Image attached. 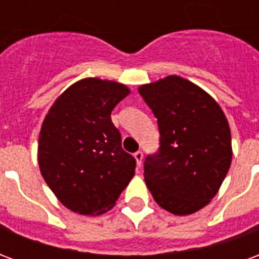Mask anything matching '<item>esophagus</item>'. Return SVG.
<instances>
[{
    "label": "esophagus",
    "instance_id": "esophagus-1",
    "mask_svg": "<svg viewBox=\"0 0 259 259\" xmlns=\"http://www.w3.org/2000/svg\"><path fill=\"white\" fill-rule=\"evenodd\" d=\"M135 158H136V162L139 166H141V163H143V152L137 151L135 152Z\"/></svg>",
    "mask_w": 259,
    "mask_h": 259
}]
</instances>
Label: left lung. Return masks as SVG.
<instances>
[{
	"instance_id": "left-lung-1",
	"label": "left lung",
	"mask_w": 259,
	"mask_h": 259,
	"mask_svg": "<svg viewBox=\"0 0 259 259\" xmlns=\"http://www.w3.org/2000/svg\"><path fill=\"white\" fill-rule=\"evenodd\" d=\"M158 120L159 148L144 161L154 200L175 215H190L215 197L232 162L228 119L205 91L179 76L139 89Z\"/></svg>"
}]
</instances>
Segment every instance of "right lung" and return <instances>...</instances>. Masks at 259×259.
Masks as SVG:
<instances>
[{"label": "right lung", "instance_id": "add662e5", "mask_svg": "<svg viewBox=\"0 0 259 259\" xmlns=\"http://www.w3.org/2000/svg\"><path fill=\"white\" fill-rule=\"evenodd\" d=\"M130 91L89 77L64 91L42 122L38 165L48 187L70 211L111 209L135 176L136 159L122 148L111 112Z\"/></svg>", "mask_w": 259, "mask_h": 259}]
</instances>
